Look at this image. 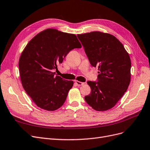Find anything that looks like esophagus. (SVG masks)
<instances>
[{
  "instance_id": "34e87169",
  "label": "esophagus",
  "mask_w": 150,
  "mask_h": 150,
  "mask_svg": "<svg viewBox=\"0 0 150 150\" xmlns=\"http://www.w3.org/2000/svg\"><path fill=\"white\" fill-rule=\"evenodd\" d=\"M75 84H76L77 86H80L83 85L85 84V83L80 82V81H75Z\"/></svg>"
}]
</instances>
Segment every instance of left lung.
I'll list each match as a JSON object with an SVG mask.
<instances>
[{
  "mask_svg": "<svg viewBox=\"0 0 150 150\" xmlns=\"http://www.w3.org/2000/svg\"><path fill=\"white\" fill-rule=\"evenodd\" d=\"M93 67H98L97 81H88L91 92L86 102L95 110L113 108L126 92L130 82L129 54L115 36L99 31L78 35Z\"/></svg>",
  "mask_w": 150,
  "mask_h": 150,
  "instance_id": "1",
  "label": "left lung"
}]
</instances>
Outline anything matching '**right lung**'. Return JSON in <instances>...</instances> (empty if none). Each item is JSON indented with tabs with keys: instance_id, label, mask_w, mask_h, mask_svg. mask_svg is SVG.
<instances>
[{
	"instance_id": "add662e5",
	"label": "right lung",
	"mask_w": 150,
	"mask_h": 150,
	"mask_svg": "<svg viewBox=\"0 0 150 150\" xmlns=\"http://www.w3.org/2000/svg\"><path fill=\"white\" fill-rule=\"evenodd\" d=\"M76 35L47 29L27 44L19 60V71L24 90L38 107L56 110L65 101L74 85L54 71L71 50L81 48Z\"/></svg>"
}]
</instances>
